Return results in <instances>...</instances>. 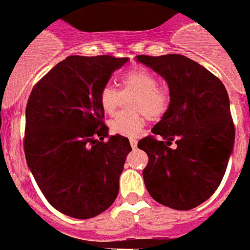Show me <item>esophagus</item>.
<instances>
[{
	"instance_id": "esophagus-1",
	"label": "esophagus",
	"mask_w": 250,
	"mask_h": 250,
	"mask_svg": "<svg viewBox=\"0 0 250 250\" xmlns=\"http://www.w3.org/2000/svg\"><path fill=\"white\" fill-rule=\"evenodd\" d=\"M130 146H131V148H137V141H135L134 138H130Z\"/></svg>"
}]
</instances>
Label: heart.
Listing matches in <instances>:
<instances>
[{
  "instance_id": "heart-1",
  "label": "heart",
  "mask_w": 250,
  "mask_h": 250,
  "mask_svg": "<svg viewBox=\"0 0 250 250\" xmlns=\"http://www.w3.org/2000/svg\"><path fill=\"white\" fill-rule=\"evenodd\" d=\"M121 91L112 85H105L99 93V103L104 113L113 116L119 111L124 97H133L130 107L135 113H121L109 121L113 134L135 137L145 126L147 119L159 120L167 113L170 104L169 87L159 83L153 72L145 68H133L121 76Z\"/></svg>"
}]
</instances>
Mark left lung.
I'll list each match as a JSON object with an SVG mask.
<instances>
[{"mask_svg": "<svg viewBox=\"0 0 250 250\" xmlns=\"http://www.w3.org/2000/svg\"><path fill=\"white\" fill-rule=\"evenodd\" d=\"M135 59L164 77L170 94L167 113L152 129L160 139L138 142L148 155L146 188L160 204L189 210L215 192L226 173L235 143L229 94L218 77L185 55Z\"/></svg>", "mask_w": 250, "mask_h": 250, "instance_id": "8db88e82", "label": "left lung"}]
</instances>
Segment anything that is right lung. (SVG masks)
<instances>
[{
    "label": "right lung",
    "instance_id": "right-lung-1",
    "mask_svg": "<svg viewBox=\"0 0 250 250\" xmlns=\"http://www.w3.org/2000/svg\"><path fill=\"white\" fill-rule=\"evenodd\" d=\"M126 62L111 55H71L36 83L28 99V167L50 205L72 218L101 214L119 193L131 147L127 138L108 135L99 93Z\"/></svg>",
    "mask_w": 250,
    "mask_h": 250
}]
</instances>
